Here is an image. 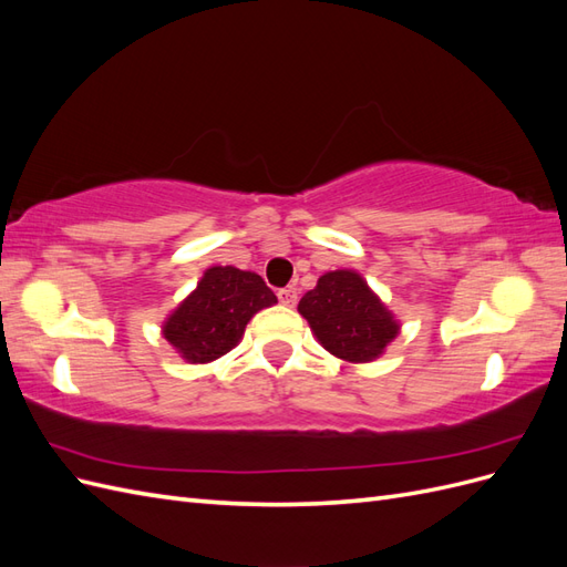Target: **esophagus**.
<instances>
[{"label":"esophagus","mask_w":567,"mask_h":567,"mask_svg":"<svg viewBox=\"0 0 567 567\" xmlns=\"http://www.w3.org/2000/svg\"><path fill=\"white\" fill-rule=\"evenodd\" d=\"M277 296H279V302H281V305H286V307H293V305L298 302V290H296L293 286L281 288Z\"/></svg>","instance_id":"34e87169"}]
</instances>
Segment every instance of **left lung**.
Masks as SVG:
<instances>
[{
    "mask_svg": "<svg viewBox=\"0 0 567 567\" xmlns=\"http://www.w3.org/2000/svg\"><path fill=\"white\" fill-rule=\"evenodd\" d=\"M298 312L321 348L342 362H375L400 336V321L354 269L326 271L302 296Z\"/></svg>",
    "mask_w": 567,
    "mask_h": 567,
    "instance_id": "left-lung-1",
    "label": "left lung"
}]
</instances>
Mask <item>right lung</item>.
I'll use <instances>...</instances> for the list:
<instances>
[{
  "instance_id": "add662e5",
  "label": "right lung",
  "mask_w": 567,
  "mask_h": 567,
  "mask_svg": "<svg viewBox=\"0 0 567 567\" xmlns=\"http://www.w3.org/2000/svg\"><path fill=\"white\" fill-rule=\"evenodd\" d=\"M271 305H277V296L260 274L215 265L167 315L163 338L184 362L208 364L234 350L248 321Z\"/></svg>"
}]
</instances>
